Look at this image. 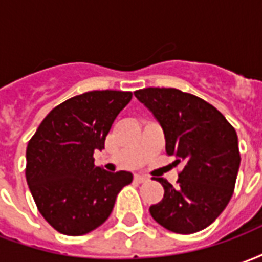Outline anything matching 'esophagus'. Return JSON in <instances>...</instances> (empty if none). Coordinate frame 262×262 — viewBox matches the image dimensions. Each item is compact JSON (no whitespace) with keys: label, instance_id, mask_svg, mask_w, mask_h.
I'll return each mask as SVG.
<instances>
[{"label":"esophagus","instance_id":"34e87169","mask_svg":"<svg viewBox=\"0 0 262 262\" xmlns=\"http://www.w3.org/2000/svg\"><path fill=\"white\" fill-rule=\"evenodd\" d=\"M147 180H148V177H146V176H139V174H137V176H135V181L139 182V184H142V182H146Z\"/></svg>","mask_w":262,"mask_h":262}]
</instances>
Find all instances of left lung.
Wrapping results in <instances>:
<instances>
[{"label": "left lung", "mask_w": 262, "mask_h": 262, "mask_svg": "<svg viewBox=\"0 0 262 262\" xmlns=\"http://www.w3.org/2000/svg\"><path fill=\"white\" fill-rule=\"evenodd\" d=\"M164 130L165 150L181 164L178 185L164 178L161 202L150 206L167 230L191 234L212 225L230 201L240 167L234 127L213 105L177 88L150 86L135 91Z\"/></svg>", "instance_id": "8db88e82"}]
</instances>
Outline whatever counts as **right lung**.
<instances>
[{"label": "right lung", "mask_w": 262, "mask_h": 262, "mask_svg": "<svg viewBox=\"0 0 262 262\" xmlns=\"http://www.w3.org/2000/svg\"><path fill=\"white\" fill-rule=\"evenodd\" d=\"M130 91L84 92L53 108L26 147L25 176L37 210L61 234L82 236L108 219L133 176L94 164Z\"/></svg>", "instance_id": "right-lung-1"}]
</instances>
